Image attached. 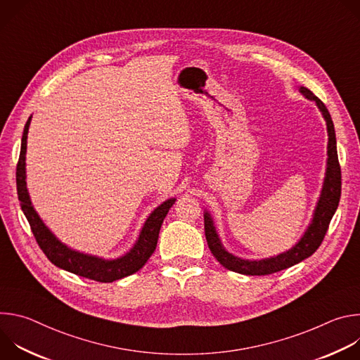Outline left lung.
<instances>
[{
	"mask_svg": "<svg viewBox=\"0 0 360 360\" xmlns=\"http://www.w3.org/2000/svg\"><path fill=\"white\" fill-rule=\"evenodd\" d=\"M300 94L309 101H314L319 111L322 112L326 128H328V161H326V172L323 179V186L321 191V196L318 199L316 208L314 211V218L306 228L302 238L286 252L279 253L276 256H271V258L265 259H243L239 256L232 255L228 252L221 238L217 232L214 219L208 211L203 212V222H205V236H207L208 246L212 252V255L217 258V261L226 269L242 274V275H269L279 271H283L286 268H290L303 259L309 258L311 255L316 252V249L321 246L326 231L329 228L330 219L335 215L339 199H340V188H342V175H340V165L338 160V150H336V135H335V127L333 121L330 118V114L328 108L325 107L323 102L314 95L312 91H309L304 86L299 88Z\"/></svg>",
	"mask_w": 360,
	"mask_h": 360,
	"instance_id": "obj_1",
	"label": "left lung"
}]
</instances>
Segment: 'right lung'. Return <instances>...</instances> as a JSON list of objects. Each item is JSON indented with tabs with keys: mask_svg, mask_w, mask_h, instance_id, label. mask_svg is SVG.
Segmentation results:
<instances>
[{
	"mask_svg": "<svg viewBox=\"0 0 360 360\" xmlns=\"http://www.w3.org/2000/svg\"><path fill=\"white\" fill-rule=\"evenodd\" d=\"M31 118L32 117L28 118L24 127V134L21 139V152H20V160L17 165V192H18V199L21 202V210L25 218L28 219L31 231L46 258L56 266L64 271H68L71 274H75L78 276L88 278L96 282L108 283L138 272L150 258L153 250H155L161 225L176 199L175 198L167 199L160 205L158 208H155L150 212L134 246L129 249V252L120 256L117 259H104V258H99V256L82 253L68 248L42 222V219L39 218V215L32 207L31 198L27 189L25 153H27V138H28V128L31 124Z\"/></svg>",
	"mask_w": 360,
	"mask_h": 360,
	"instance_id": "1",
	"label": "right lung"
}]
</instances>
